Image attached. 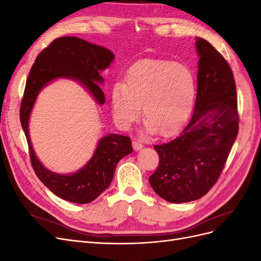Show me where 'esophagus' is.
I'll use <instances>...</instances> for the list:
<instances>
[{"mask_svg": "<svg viewBox=\"0 0 261 261\" xmlns=\"http://www.w3.org/2000/svg\"><path fill=\"white\" fill-rule=\"evenodd\" d=\"M133 147H134V149H135V150H140V149H143L144 145L139 140H134L133 141Z\"/></svg>", "mask_w": 261, "mask_h": 261, "instance_id": "1", "label": "esophagus"}]
</instances>
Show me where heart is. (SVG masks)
<instances>
[{"instance_id":"1","label":"heart","mask_w":261,"mask_h":261,"mask_svg":"<svg viewBox=\"0 0 261 261\" xmlns=\"http://www.w3.org/2000/svg\"><path fill=\"white\" fill-rule=\"evenodd\" d=\"M196 93L193 70L183 63L147 60L134 65L112 88V110L116 123L127 128L140 115L146 129L160 135L175 130L191 113Z\"/></svg>"}]
</instances>
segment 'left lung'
I'll list each match as a JSON object with an SVG mask.
<instances>
[{
  "label": "left lung",
  "mask_w": 261,
  "mask_h": 261,
  "mask_svg": "<svg viewBox=\"0 0 261 261\" xmlns=\"http://www.w3.org/2000/svg\"><path fill=\"white\" fill-rule=\"evenodd\" d=\"M199 54L194 114L177 136L153 148L159 164L149 183L173 203L201 198L217 183L239 133L238 94L227 61L197 39Z\"/></svg>",
  "instance_id": "obj_1"
}]
</instances>
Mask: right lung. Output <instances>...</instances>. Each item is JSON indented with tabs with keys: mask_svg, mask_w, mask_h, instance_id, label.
Instances as JSON below:
<instances>
[{
	"mask_svg": "<svg viewBox=\"0 0 261 261\" xmlns=\"http://www.w3.org/2000/svg\"><path fill=\"white\" fill-rule=\"evenodd\" d=\"M113 59V53L103 46L77 37H61L39 53L27 78L19 117L31 165L39 179L53 194L70 202L88 203L106 191L111 184L117 162L133 151L130 138L116 134L101 138L93 156L82 170L70 175H61L46 170L36 156L28 133L29 115L39 91L60 77L82 83L98 103L103 105L106 97L98 84L103 80L99 72L109 67Z\"/></svg>",
	"mask_w": 261,
	"mask_h": 261,
	"instance_id": "add662e5",
	"label": "right lung"
}]
</instances>
